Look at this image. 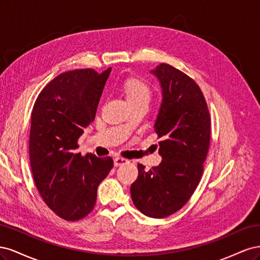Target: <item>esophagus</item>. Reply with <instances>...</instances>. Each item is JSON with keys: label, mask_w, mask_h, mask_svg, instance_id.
I'll list each match as a JSON object with an SVG mask.
<instances>
[{"label": "esophagus", "mask_w": 260, "mask_h": 260, "mask_svg": "<svg viewBox=\"0 0 260 260\" xmlns=\"http://www.w3.org/2000/svg\"><path fill=\"white\" fill-rule=\"evenodd\" d=\"M129 161L127 160V159H124V158H122V157H116V158L114 159V165L116 167H118V166H122V165H124V164H128Z\"/></svg>", "instance_id": "1"}]
</instances>
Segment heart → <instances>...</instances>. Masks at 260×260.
<instances>
[{
  "instance_id": "b5f03b06",
  "label": "heart",
  "mask_w": 260,
  "mask_h": 260,
  "mask_svg": "<svg viewBox=\"0 0 260 260\" xmlns=\"http://www.w3.org/2000/svg\"><path fill=\"white\" fill-rule=\"evenodd\" d=\"M123 89L128 102L136 101H149L151 99V88L149 85L141 79L131 78L124 82Z\"/></svg>"
}]
</instances>
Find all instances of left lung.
Returning a JSON list of instances; mask_svg holds the SVG:
<instances>
[{"label":"left lung","mask_w":260,"mask_h":260,"mask_svg":"<svg viewBox=\"0 0 260 260\" xmlns=\"http://www.w3.org/2000/svg\"><path fill=\"white\" fill-rule=\"evenodd\" d=\"M161 88V104L154 129L161 162L145 171L138 165L131 199L145 216L165 218L182 208L198 187L210 141V117L205 98L193 79L168 64L151 72Z\"/></svg>","instance_id":"8db88e82"}]
</instances>
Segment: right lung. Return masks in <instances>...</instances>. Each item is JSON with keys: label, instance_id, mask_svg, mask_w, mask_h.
I'll list each match as a JSON object with an SVG mask.
<instances>
[{"label": "right lung", "instance_id": "add662e5", "mask_svg": "<svg viewBox=\"0 0 260 260\" xmlns=\"http://www.w3.org/2000/svg\"><path fill=\"white\" fill-rule=\"evenodd\" d=\"M111 70L76 69L55 77L31 114L29 156L36 186L46 205L67 221L90 214L98 186L114 166L111 157L76 152L78 139L94 120Z\"/></svg>", "mask_w": 260, "mask_h": 260}]
</instances>
